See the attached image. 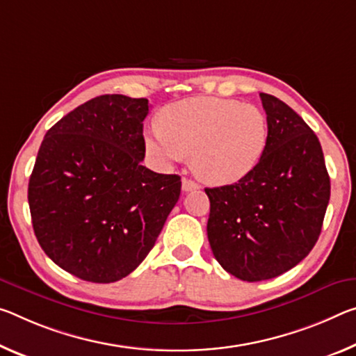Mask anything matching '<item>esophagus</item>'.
Masks as SVG:
<instances>
[{
	"label": "esophagus",
	"mask_w": 356,
	"mask_h": 356,
	"mask_svg": "<svg viewBox=\"0 0 356 356\" xmlns=\"http://www.w3.org/2000/svg\"><path fill=\"white\" fill-rule=\"evenodd\" d=\"M200 185L191 179H184L182 180V190L184 191H191V190H198Z\"/></svg>",
	"instance_id": "esophagus-1"
}]
</instances>
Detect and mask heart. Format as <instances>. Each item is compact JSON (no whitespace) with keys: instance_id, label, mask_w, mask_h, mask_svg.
<instances>
[{"instance_id":"1","label":"heart","mask_w":356,"mask_h":356,"mask_svg":"<svg viewBox=\"0 0 356 356\" xmlns=\"http://www.w3.org/2000/svg\"><path fill=\"white\" fill-rule=\"evenodd\" d=\"M163 125L152 123L145 149L158 163L191 154L195 172L209 184H233L250 174L268 147L264 112L238 99L190 98L168 106Z\"/></svg>"}]
</instances>
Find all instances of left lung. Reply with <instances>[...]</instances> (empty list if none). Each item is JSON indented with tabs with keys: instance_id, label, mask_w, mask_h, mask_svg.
Here are the masks:
<instances>
[{
	"instance_id": "left-lung-1",
	"label": "left lung",
	"mask_w": 356,
	"mask_h": 356,
	"mask_svg": "<svg viewBox=\"0 0 356 356\" xmlns=\"http://www.w3.org/2000/svg\"><path fill=\"white\" fill-rule=\"evenodd\" d=\"M259 98L268 120L261 161L236 184L206 188L213 257L247 282L277 277L309 255L331 190L315 133L284 101L268 93Z\"/></svg>"
}]
</instances>
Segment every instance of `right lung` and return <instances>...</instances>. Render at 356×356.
<instances>
[{"label":"right lung","mask_w":356,"mask_h":356,"mask_svg":"<svg viewBox=\"0 0 356 356\" xmlns=\"http://www.w3.org/2000/svg\"><path fill=\"white\" fill-rule=\"evenodd\" d=\"M149 101L101 95L49 129L30 184L33 229L46 255L76 277L111 284L155 245L180 177L140 165Z\"/></svg>","instance_id":"add662e5"}]
</instances>
